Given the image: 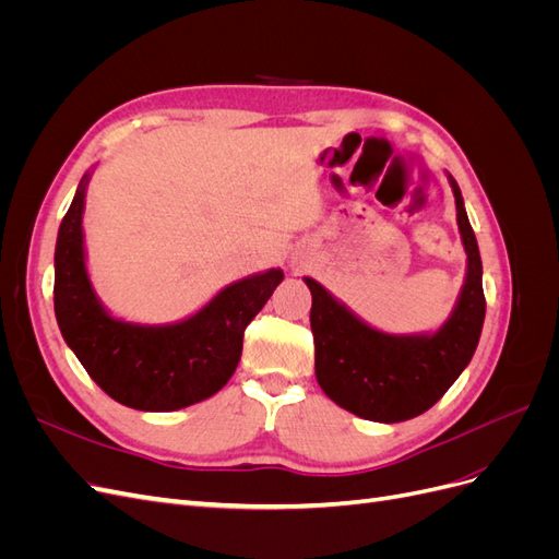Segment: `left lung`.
<instances>
[{
    "label": "left lung",
    "instance_id": "left-lung-1",
    "mask_svg": "<svg viewBox=\"0 0 559 559\" xmlns=\"http://www.w3.org/2000/svg\"><path fill=\"white\" fill-rule=\"evenodd\" d=\"M448 181L466 251V275L441 329L411 335L378 331L317 280L302 277L312 294L317 382L331 401L357 417L392 425L427 413L462 376L478 347L485 321L483 261L460 186L450 173Z\"/></svg>",
    "mask_w": 559,
    "mask_h": 559
}]
</instances>
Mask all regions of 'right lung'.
Listing matches in <instances>:
<instances>
[{"label": "right lung", "instance_id": "1", "mask_svg": "<svg viewBox=\"0 0 559 559\" xmlns=\"http://www.w3.org/2000/svg\"><path fill=\"white\" fill-rule=\"evenodd\" d=\"M93 173L79 181L56 242L53 306L60 333L95 384L144 413H173L214 396L238 368L249 321L284 280L280 267L224 286L198 312L173 324L114 317L86 265L83 210Z\"/></svg>", "mask_w": 559, "mask_h": 559}]
</instances>
